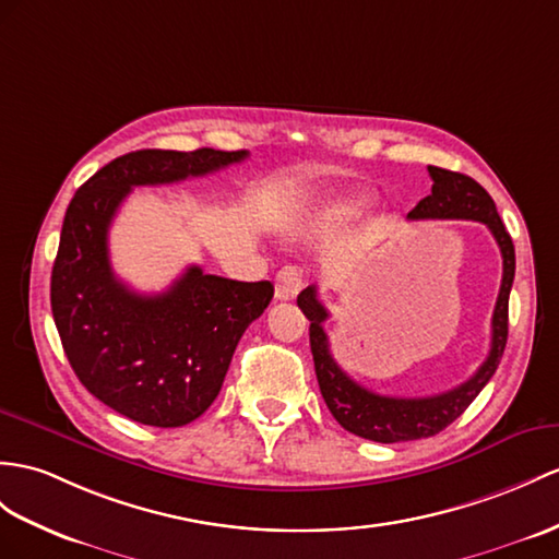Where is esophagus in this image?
Returning <instances> with one entry per match:
<instances>
[{
  "label": "esophagus",
  "instance_id": "esophagus-1",
  "mask_svg": "<svg viewBox=\"0 0 559 559\" xmlns=\"http://www.w3.org/2000/svg\"><path fill=\"white\" fill-rule=\"evenodd\" d=\"M304 275L298 267H282L275 277V296L280 301H292L304 289Z\"/></svg>",
  "mask_w": 559,
  "mask_h": 559
}]
</instances>
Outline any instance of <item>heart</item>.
<instances>
[{
  "mask_svg": "<svg viewBox=\"0 0 559 559\" xmlns=\"http://www.w3.org/2000/svg\"><path fill=\"white\" fill-rule=\"evenodd\" d=\"M367 199L360 194H346V197H338L336 201H332L330 206H326L320 213V221L324 223H338V221H348L356 213H360L365 209Z\"/></svg>",
  "mask_w": 559,
  "mask_h": 559,
  "instance_id": "obj_1",
  "label": "heart"
}]
</instances>
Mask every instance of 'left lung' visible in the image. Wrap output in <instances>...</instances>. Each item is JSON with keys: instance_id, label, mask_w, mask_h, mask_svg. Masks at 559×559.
I'll return each instance as SVG.
<instances>
[{"instance_id": "1", "label": "left lung", "mask_w": 559, "mask_h": 559, "mask_svg": "<svg viewBox=\"0 0 559 559\" xmlns=\"http://www.w3.org/2000/svg\"><path fill=\"white\" fill-rule=\"evenodd\" d=\"M429 175L433 180L431 194L421 199L407 213V217L411 221H451V217H462V221L484 223L491 229L502 255V282L491 320V350H488L479 370L465 384L427 399L379 396V393L353 382L342 367L336 365L330 350V336L324 334V320L330 318V312L320 304L316 284L298 294L296 301L298 308L304 310V316L310 320V350L312 360H316L318 384L326 407H330L334 419L346 431L377 443L417 441L443 431L467 411L469 403L488 384V379L496 374L502 350H506L508 344V304L514 280L512 237L500 221L491 194L479 182L462 173L437 166H429Z\"/></svg>"}]
</instances>
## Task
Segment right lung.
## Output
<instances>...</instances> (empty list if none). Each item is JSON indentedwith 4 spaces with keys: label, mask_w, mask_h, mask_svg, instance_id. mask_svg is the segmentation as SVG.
Returning a JSON list of instances; mask_svg holds the SVG:
<instances>
[{
    "label": "right lung",
    "mask_w": 559,
    "mask_h": 559,
    "mask_svg": "<svg viewBox=\"0 0 559 559\" xmlns=\"http://www.w3.org/2000/svg\"><path fill=\"white\" fill-rule=\"evenodd\" d=\"M247 156L142 148L94 173L66 211L51 270L66 358L94 399L140 425L185 427L209 411L241 334L263 316L275 287L192 265L168 292L138 294L114 275L108 227L132 187L182 182Z\"/></svg>",
    "instance_id": "1"
}]
</instances>
